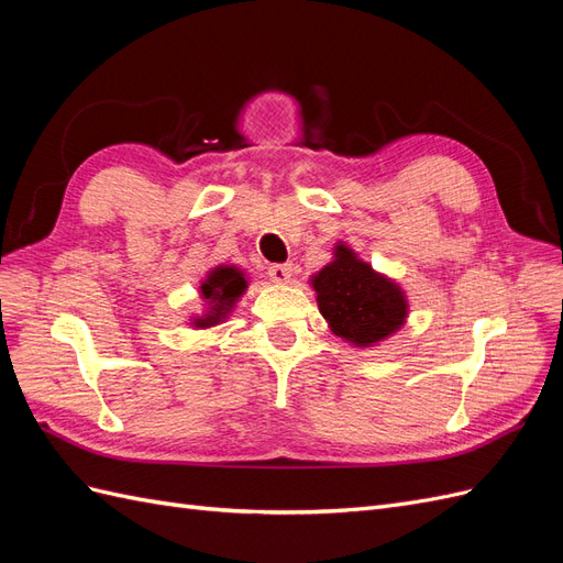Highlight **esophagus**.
<instances>
[{"instance_id":"obj_1","label":"esophagus","mask_w":563,"mask_h":563,"mask_svg":"<svg viewBox=\"0 0 563 563\" xmlns=\"http://www.w3.org/2000/svg\"><path fill=\"white\" fill-rule=\"evenodd\" d=\"M267 275H269L272 282L288 284L294 277V265L291 263H275V265L267 267Z\"/></svg>"}]
</instances>
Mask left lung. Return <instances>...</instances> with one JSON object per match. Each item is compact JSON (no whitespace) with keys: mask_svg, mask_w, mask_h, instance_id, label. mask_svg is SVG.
<instances>
[{"mask_svg":"<svg viewBox=\"0 0 563 563\" xmlns=\"http://www.w3.org/2000/svg\"><path fill=\"white\" fill-rule=\"evenodd\" d=\"M312 286L331 331L360 347L395 333L408 312L401 288L376 275L343 244L335 249V261L312 279Z\"/></svg>","mask_w":563,"mask_h":563,"instance_id":"8db88e82","label":"left lung"}]
</instances>
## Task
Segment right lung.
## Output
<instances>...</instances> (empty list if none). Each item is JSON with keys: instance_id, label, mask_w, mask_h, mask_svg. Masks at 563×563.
Here are the masks:
<instances>
[{"instance_id": "right-lung-1", "label": "right lung", "mask_w": 563, "mask_h": 563, "mask_svg": "<svg viewBox=\"0 0 563 563\" xmlns=\"http://www.w3.org/2000/svg\"><path fill=\"white\" fill-rule=\"evenodd\" d=\"M246 291V279L242 275V269L236 267H216L211 269L209 279L201 284V296L209 300V314L195 319V327L199 329H209L216 327L218 321H223L225 314L232 310V305L236 302L242 294Z\"/></svg>"}]
</instances>
